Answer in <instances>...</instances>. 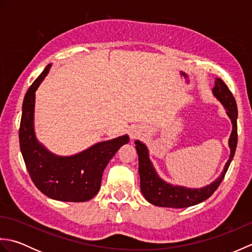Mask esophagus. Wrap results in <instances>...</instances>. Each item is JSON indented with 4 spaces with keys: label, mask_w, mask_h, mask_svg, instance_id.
<instances>
[{
    "label": "esophagus",
    "mask_w": 252,
    "mask_h": 252,
    "mask_svg": "<svg viewBox=\"0 0 252 252\" xmlns=\"http://www.w3.org/2000/svg\"><path fill=\"white\" fill-rule=\"evenodd\" d=\"M140 135V130H137L136 127H132L131 131H130V136L131 138H135Z\"/></svg>",
    "instance_id": "1"
}]
</instances>
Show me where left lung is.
Listing matches in <instances>:
<instances>
[{
  "label": "left lung",
  "mask_w": 252,
  "mask_h": 252,
  "mask_svg": "<svg viewBox=\"0 0 252 252\" xmlns=\"http://www.w3.org/2000/svg\"><path fill=\"white\" fill-rule=\"evenodd\" d=\"M213 95L224 106L226 114L232 121L233 129L228 140V146L231 148V155L227 162L224 165L221 175L201 189H189L185 186L172 185L163 181L157 174L154 165L149 159L148 149L145 144L140 141H135V148L138 155V173L141 179V190L145 199L152 205L165 208H186L195 206L208 199L213 192L217 190L221 184L227 169L231 164L237 146V105L231 91L227 85L220 78L215 81V88L212 89Z\"/></svg>",
  "instance_id": "left-lung-1"
}]
</instances>
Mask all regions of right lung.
<instances>
[{
  "instance_id": "right-lung-1",
  "label": "right lung",
  "mask_w": 252,
  "mask_h": 252,
  "mask_svg": "<svg viewBox=\"0 0 252 252\" xmlns=\"http://www.w3.org/2000/svg\"><path fill=\"white\" fill-rule=\"evenodd\" d=\"M47 65L27 91L19 127L20 151L34 185L52 199L88 201L97 194L101 176L110 159L122 145L129 143L126 134L99 142L73 156H56L36 140L34 133L35 91L50 71Z\"/></svg>"
}]
</instances>
